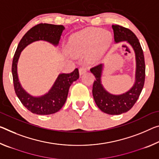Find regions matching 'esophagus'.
<instances>
[{
  "label": "esophagus",
  "mask_w": 159,
  "mask_h": 159,
  "mask_svg": "<svg viewBox=\"0 0 159 159\" xmlns=\"http://www.w3.org/2000/svg\"><path fill=\"white\" fill-rule=\"evenodd\" d=\"M86 70H87L86 66H80L79 68V74H80V75H83L84 74H85V73L86 72Z\"/></svg>",
  "instance_id": "obj_1"
}]
</instances>
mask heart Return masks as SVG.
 Wrapping results in <instances>:
<instances>
[{
    "label": "heart",
    "instance_id": "b5f03b06",
    "mask_svg": "<svg viewBox=\"0 0 159 159\" xmlns=\"http://www.w3.org/2000/svg\"><path fill=\"white\" fill-rule=\"evenodd\" d=\"M111 42L112 36L110 32L91 27L70 36L68 42V49L71 54L79 57L91 48L89 58L90 61L95 62L102 56Z\"/></svg>",
    "mask_w": 159,
    "mask_h": 159
}]
</instances>
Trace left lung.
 I'll use <instances>...</instances> for the list:
<instances>
[{
	"mask_svg": "<svg viewBox=\"0 0 159 159\" xmlns=\"http://www.w3.org/2000/svg\"><path fill=\"white\" fill-rule=\"evenodd\" d=\"M112 27L114 32L115 41H127L134 50L137 61L136 81L134 86L124 94H110L103 89L101 84L100 77L103 65L98 64L90 69V71L95 77L93 85V95L98 107L102 112L109 115H120L129 111L137 101L144 85L146 66L142 48L134 32L120 25H112Z\"/></svg>",
	"mask_w": 159,
	"mask_h": 159,
	"instance_id": "obj_1",
	"label": "left lung"
}]
</instances>
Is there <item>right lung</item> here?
Wrapping results in <instances>:
<instances>
[{
    "label": "right lung",
    "mask_w": 159,
    "mask_h": 159,
    "mask_svg": "<svg viewBox=\"0 0 159 159\" xmlns=\"http://www.w3.org/2000/svg\"><path fill=\"white\" fill-rule=\"evenodd\" d=\"M65 27L63 25L39 23L26 32L20 41L15 52L12 64V74L14 89L22 104L32 113L37 115H51L59 111L66 102L70 85L79 78V69L69 74H61L58 76L49 93L44 96L34 98L25 91L21 87L17 74V61L22 50L37 40H45L54 45L59 44Z\"/></svg>",
    "instance_id": "right-lung-1"
}]
</instances>
